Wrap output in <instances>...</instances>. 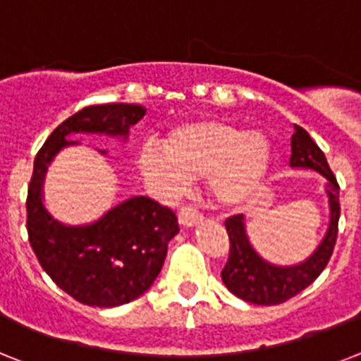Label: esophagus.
<instances>
[{"mask_svg": "<svg viewBox=\"0 0 361 361\" xmlns=\"http://www.w3.org/2000/svg\"><path fill=\"white\" fill-rule=\"evenodd\" d=\"M178 220H180V224L183 227H195L202 222V214H200L196 209L187 207L185 205V207L180 209V213H178Z\"/></svg>", "mask_w": 361, "mask_h": 361, "instance_id": "34e87169", "label": "esophagus"}]
</instances>
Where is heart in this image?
<instances>
[{
    "instance_id": "obj_1",
    "label": "heart",
    "mask_w": 361,
    "mask_h": 361,
    "mask_svg": "<svg viewBox=\"0 0 361 361\" xmlns=\"http://www.w3.org/2000/svg\"><path fill=\"white\" fill-rule=\"evenodd\" d=\"M271 163L274 147L262 130L224 119L178 124L163 147L147 143L139 154L141 171L171 198L183 195L190 180L209 176V196L222 209L247 204L268 180Z\"/></svg>"
}]
</instances>
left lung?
<instances>
[{"instance_id":"8db88e82","label":"left lung","mask_w":361,"mask_h":361,"mask_svg":"<svg viewBox=\"0 0 361 361\" xmlns=\"http://www.w3.org/2000/svg\"><path fill=\"white\" fill-rule=\"evenodd\" d=\"M292 135V169L316 171L325 178V195L329 200V226L326 231L312 251V255L298 264H275L260 255L251 244L246 229V216L235 214L227 218L226 229L231 242L229 259L222 269V281L226 288L253 305H279L292 299L299 292L310 286L329 264L338 237V220H340V185L329 169L325 154L321 152L308 132L293 124Z\"/></svg>"}]
</instances>
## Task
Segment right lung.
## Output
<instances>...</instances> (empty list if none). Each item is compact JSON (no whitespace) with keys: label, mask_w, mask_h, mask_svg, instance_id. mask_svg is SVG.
Here are the masks:
<instances>
[{"label":"right lung","mask_w":361,"mask_h":361,"mask_svg":"<svg viewBox=\"0 0 361 361\" xmlns=\"http://www.w3.org/2000/svg\"><path fill=\"white\" fill-rule=\"evenodd\" d=\"M145 111L126 102L87 106L56 126L36 154L27 195L29 242L56 286L87 307H121L143 295L161 271L169 242L180 233L178 218L148 196H132L93 222L63 224L45 207V174L63 148L80 145L69 135H106L126 143L130 126Z\"/></svg>","instance_id":"obj_1"}]
</instances>
